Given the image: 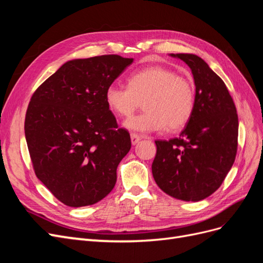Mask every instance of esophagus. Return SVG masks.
<instances>
[{
	"instance_id": "esophagus-1",
	"label": "esophagus",
	"mask_w": 263,
	"mask_h": 263,
	"mask_svg": "<svg viewBox=\"0 0 263 263\" xmlns=\"http://www.w3.org/2000/svg\"><path fill=\"white\" fill-rule=\"evenodd\" d=\"M130 139H132V144L133 145H137L138 142L141 140V137L137 134H132L130 135Z\"/></svg>"
}]
</instances>
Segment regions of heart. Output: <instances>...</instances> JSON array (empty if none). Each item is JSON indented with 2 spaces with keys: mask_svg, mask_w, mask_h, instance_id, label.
Returning a JSON list of instances; mask_svg holds the SVG:
<instances>
[{
  "mask_svg": "<svg viewBox=\"0 0 263 263\" xmlns=\"http://www.w3.org/2000/svg\"><path fill=\"white\" fill-rule=\"evenodd\" d=\"M105 102L110 112L129 117L144 102L145 113L127 119L124 127L138 133L178 130L193 114L195 92L189 79L164 67H149L134 72L128 86L109 84Z\"/></svg>",
  "mask_w": 263,
  "mask_h": 263,
  "instance_id": "heart-1",
  "label": "heart"
}]
</instances>
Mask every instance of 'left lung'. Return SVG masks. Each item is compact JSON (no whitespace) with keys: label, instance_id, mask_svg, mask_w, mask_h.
Instances as JSON below:
<instances>
[{"label":"left lung","instance_id":"8db88e82","mask_svg":"<svg viewBox=\"0 0 263 263\" xmlns=\"http://www.w3.org/2000/svg\"><path fill=\"white\" fill-rule=\"evenodd\" d=\"M193 74L195 106L178 138L157 140L153 176L164 193L186 202L213 194L232 169L237 153L238 115L224 81L193 53H170Z\"/></svg>","mask_w":263,"mask_h":263}]
</instances>
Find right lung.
<instances>
[{
  "mask_svg": "<svg viewBox=\"0 0 263 263\" xmlns=\"http://www.w3.org/2000/svg\"><path fill=\"white\" fill-rule=\"evenodd\" d=\"M133 61L117 54L69 60L30 99L25 137L35 173L71 208L98 203L115 186L132 142L117 128L105 90Z\"/></svg>",
  "mask_w": 263,
  "mask_h": 263,
  "instance_id": "right-lung-1",
  "label": "right lung"
}]
</instances>
